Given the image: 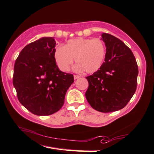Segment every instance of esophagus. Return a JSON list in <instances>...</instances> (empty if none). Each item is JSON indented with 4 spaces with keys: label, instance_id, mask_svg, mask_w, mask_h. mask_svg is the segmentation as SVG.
<instances>
[{
    "label": "esophagus",
    "instance_id": "1",
    "mask_svg": "<svg viewBox=\"0 0 154 154\" xmlns=\"http://www.w3.org/2000/svg\"><path fill=\"white\" fill-rule=\"evenodd\" d=\"M79 77H80L79 75H74V79H79Z\"/></svg>",
    "mask_w": 154,
    "mask_h": 154
}]
</instances>
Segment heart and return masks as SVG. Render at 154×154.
Segmentation results:
<instances>
[{
    "mask_svg": "<svg viewBox=\"0 0 154 154\" xmlns=\"http://www.w3.org/2000/svg\"><path fill=\"white\" fill-rule=\"evenodd\" d=\"M54 59L61 71H67L74 61L76 71H84L88 73L99 70L106 56L105 44L101 39L78 38L67 42L65 46L54 50Z\"/></svg>",
    "mask_w": 154,
    "mask_h": 154,
    "instance_id": "heart-1",
    "label": "heart"
}]
</instances>
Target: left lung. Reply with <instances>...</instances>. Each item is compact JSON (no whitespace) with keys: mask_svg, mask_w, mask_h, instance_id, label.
I'll list each match as a JSON object with an SVG mask.
<instances>
[{"mask_svg":"<svg viewBox=\"0 0 154 154\" xmlns=\"http://www.w3.org/2000/svg\"><path fill=\"white\" fill-rule=\"evenodd\" d=\"M106 46L104 62L93 75L86 77L89 83L85 92L90 106L101 112L123 108L135 94L138 66L132 51L123 42L103 33Z\"/></svg>","mask_w":154,"mask_h":154,"instance_id":"1","label":"left lung"}]
</instances>
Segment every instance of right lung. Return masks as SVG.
<instances>
[{
  "label": "right lung",
  "instance_id": "obj_1",
  "mask_svg": "<svg viewBox=\"0 0 154 154\" xmlns=\"http://www.w3.org/2000/svg\"><path fill=\"white\" fill-rule=\"evenodd\" d=\"M54 38L43 37L27 44L14 66L13 83L19 101L31 112L48 116L65 102L73 75L61 71L54 59Z\"/></svg>",
  "mask_w": 154,
  "mask_h": 154
}]
</instances>
